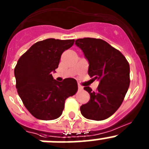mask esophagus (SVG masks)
I'll return each instance as SVG.
<instances>
[{
    "mask_svg": "<svg viewBox=\"0 0 149 149\" xmlns=\"http://www.w3.org/2000/svg\"><path fill=\"white\" fill-rule=\"evenodd\" d=\"M78 87H79V90H82V89H83V86H81V85H79V86H78Z\"/></svg>",
    "mask_w": 149,
    "mask_h": 149,
    "instance_id": "34e87169",
    "label": "esophagus"
}]
</instances>
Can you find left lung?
<instances>
[{"mask_svg":"<svg viewBox=\"0 0 149 149\" xmlns=\"http://www.w3.org/2000/svg\"><path fill=\"white\" fill-rule=\"evenodd\" d=\"M89 62L88 74L100 84L94 92L89 86L90 100L81 106L86 119L101 121L108 119L118 110L129 88L130 65L125 56L106 41L99 38H84L76 41Z\"/></svg>","mask_w":149,"mask_h":149,"instance_id":"1","label":"left lung"}]
</instances>
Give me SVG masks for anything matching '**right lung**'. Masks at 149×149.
Instances as JSON below:
<instances>
[{"instance_id":"1","label":"right lung","mask_w":149,"mask_h":149,"mask_svg":"<svg viewBox=\"0 0 149 149\" xmlns=\"http://www.w3.org/2000/svg\"><path fill=\"white\" fill-rule=\"evenodd\" d=\"M74 39L48 38L33 44L19 59L14 68L16 87L27 111L36 119L53 120L60 117L65 102L78 90L76 79L57 81L52 72L58 68L64 51Z\"/></svg>"}]
</instances>
